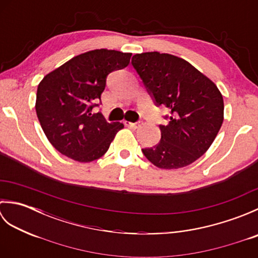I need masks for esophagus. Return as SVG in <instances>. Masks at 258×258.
Here are the masks:
<instances>
[{
	"label": "esophagus",
	"mask_w": 258,
	"mask_h": 258,
	"mask_svg": "<svg viewBox=\"0 0 258 258\" xmlns=\"http://www.w3.org/2000/svg\"><path fill=\"white\" fill-rule=\"evenodd\" d=\"M124 124L126 125V126H130V127H133V128H136L138 127V126H140V124L139 123H132V122H124Z\"/></svg>",
	"instance_id": "1"
}]
</instances>
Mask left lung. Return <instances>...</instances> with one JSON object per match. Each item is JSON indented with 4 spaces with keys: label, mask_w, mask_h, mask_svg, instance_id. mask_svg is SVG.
I'll return each mask as SVG.
<instances>
[{
    "label": "left lung",
    "mask_w": 258,
    "mask_h": 258,
    "mask_svg": "<svg viewBox=\"0 0 258 258\" xmlns=\"http://www.w3.org/2000/svg\"><path fill=\"white\" fill-rule=\"evenodd\" d=\"M132 65L156 106L169 109L161 141L143 149L155 166H187L210 149L224 119V101L213 82L185 59L160 52L135 54Z\"/></svg>",
    "instance_id": "left-lung-1"
}]
</instances>
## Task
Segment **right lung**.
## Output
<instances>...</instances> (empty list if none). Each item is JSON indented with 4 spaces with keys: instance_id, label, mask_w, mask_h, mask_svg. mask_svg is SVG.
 Here are the masks:
<instances>
[{
    "instance_id": "obj_1",
    "label": "right lung",
    "mask_w": 258,
    "mask_h": 258,
    "mask_svg": "<svg viewBox=\"0 0 258 258\" xmlns=\"http://www.w3.org/2000/svg\"><path fill=\"white\" fill-rule=\"evenodd\" d=\"M132 53L90 51L71 58L48 73L37 86L36 115L50 143L78 162L102 157L122 123H107L98 106L106 78L130 64Z\"/></svg>"
}]
</instances>
